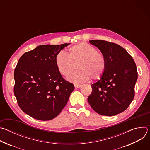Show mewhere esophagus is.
Returning a JSON list of instances; mask_svg holds the SVG:
<instances>
[{
    "label": "esophagus",
    "instance_id": "34e87169",
    "mask_svg": "<svg viewBox=\"0 0 150 150\" xmlns=\"http://www.w3.org/2000/svg\"><path fill=\"white\" fill-rule=\"evenodd\" d=\"M74 86H75V88H79L82 86V85H81V84H76V83H75V84H74Z\"/></svg>",
    "mask_w": 150,
    "mask_h": 150
}]
</instances>
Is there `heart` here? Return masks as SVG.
<instances>
[{
  "label": "heart",
  "mask_w": 150,
  "mask_h": 150,
  "mask_svg": "<svg viewBox=\"0 0 150 150\" xmlns=\"http://www.w3.org/2000/svg\"><path fill=\"white\" fill-rule=\"evenodd\" d=\"M55 63L59 72L68 76L76 68L78 71L69 75L67 79L74 83H81L89 78L99 79L103 74L106 66L104 56L98 52L94 46L81 42L69 48L68 55L63 52L56 56Z\"/></svg>",
  "instance_id": "1"
}]
</instances>
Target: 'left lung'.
Segmentation results:
<instances>
[{"label": "left lung", "instance_id": "8db88e82", "mask_svg": "<svg viewBox=\"0 0 150 150\" xmlns=\"http://www.w3.org/2000/svg\"><path fill=\"white\" fill-rule=\"evenodd\" d=\"M90 42L104 56L106 66L100 79L91 85L88 101L100 115H116L125 111L134 98L138 79L136 64L127 51L117 44L100 40Z\"/></svg>", "mask_w": 150, "mask_h": 150}]
</instances>
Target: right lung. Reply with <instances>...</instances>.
I'll list each match as a JSON object with an SVG mask.
<instances>
[{"mask_svg":"<svg viewBox=\"0 0 150 150\" xmlns=\"http://www.w3.org/2000/svg\"><path fill=\"white\" fill-rule=\"evenodd\" d=\"M69 45H40L25 53L18 62L14 94L21 110L35 119L49 120L58 116L74 90L55 63L56 55Z\"/></svg>","mask_w":150,"mask_h":150,"instance_id":"obj_1","label":"right lung"}]
</instances>
